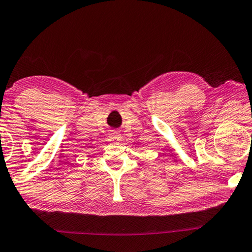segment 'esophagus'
Here are the masks:
<instances>
[{
  "label": "esophagus",
  "mask_w": 252,
  "mask_h": 252,
  "mask_svg": "<svg viewBox=\"0 0 252 252\" xmlns=\"http://www.w3.org/2000/svg\"><path fill=\"white\" fill-rule=\"evenodd\" d=\"M108 138H110L111 141H118L120 138V134L118 132H115V131H113V132H111L110 134H108Z\"/></svg>",
  "instance_id": "obj_1"
}]
</instances>
